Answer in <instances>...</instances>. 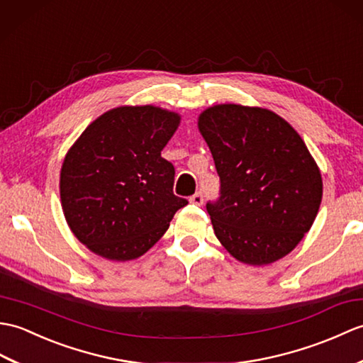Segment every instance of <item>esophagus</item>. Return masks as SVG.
<instances>
[{
    "instance_id": "obj_1",
    "label": "esophagus",
    "mask_w": 363,
    "mask_h": 363,
    "mask_svg": "<svg viewBox=\"0 0 363 363\" xmlns=\"http://www.w3.org/2000/svg\"><path fill=\"white\" fill-rule=\"evenodd\" d=\"M189 202L194 203V205H199V206L203 205V194H202V192H196L194 196H191Z\"/></svg>"
}]
</instances>
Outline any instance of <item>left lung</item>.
Segmentation results:
<instances>
[{"label": "left lung", "instance_id": "8db88e82", "mask_svg": "<svg viewBox=\"0 0 363 363\" xmlns=\"http://www.w3.org/2000/svg\"><path fill=\"white\" fill-rule=\"evenodd\" d=\"M220 197L206 203L217 239L238 261L272 264L315 220L323 182L295 128L267 108L220 104L199 116Z\"/></svg>", "mask_w": 363, "mask_h": 363}]
</instances>
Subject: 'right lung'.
I'll list each match as a JSON object with an SVG mask.
<instances>
[{
	"label": "right lung",
	"instance_id": "add662e5",
	"mask_svg": "<svg viewBox=\"0 0 363 363\" xmlns=\"http://www.w3.org/2000/svg\"><path fill=\"white\" fill-rule=\"evenodd\" d=\"M180 115L154 106L118 107L88 125L60 171V200L74 236L110 261L154 247L186 199L174 194L175 169L161 157Z\"/></svg>",
	"mask_w": 363,
	"mask_h": 363
}]
</instances>
